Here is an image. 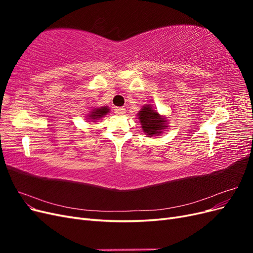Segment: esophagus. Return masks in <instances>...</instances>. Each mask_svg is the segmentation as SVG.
<instances>
[{
	"label": "esophagus",
	"mask_w": 253,
	"mask_h": 253,
	"mask_svg": "<svg viewBox=\"0 0 253 253\" xmlns=\"http://www.w3.org/2000/svg\"><path fill=\"white\" fill-rule=\"evenodd\" d=\"M115 113H116V115H124L126 113V109L116 108V109H115Z\"/></svg>",
	"instance_id": "esophagus-1"
}]
</instances>
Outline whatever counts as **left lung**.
I'll return each instance as SVG.
<instances>
[{"instance_id": "1", "label": "left lung", "mask_w": 253, "mask_h": 253, "mask_svg": "<svg viewBox=\"0 0 253 253\" xmlns=\"http://www.w3.org/2000/svg\"><path fill=\"white\" fill-rule=\"evenodd\" d=\"M137 117L139 119L143 133L148 137H156L163 134L169 124L167 117L160 115L151 104H144L137 113Z\"/></svg>"}]
</instances>
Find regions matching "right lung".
<instances>
[{
  "instance_id": "add662e5",
  "label": "right lung",
  "mask_w": 253,
  "mask_h": 253,
  "mask_svg": "<svg viewBox=\"0 0 253 253\" xmlns=\"http://www.w3.org/2000/svg\"><path fill=\"white\" fill-rule=\"evenodd\" d=\"M110 113V109L108 106H100V108H94L91 109L88 114L86 115V120L96 122V120H99L100 118L104 117L106 114Z\"/></svg>"
}]
</instances>
